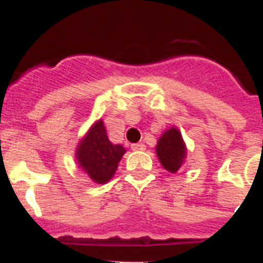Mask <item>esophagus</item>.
I'll return each mask as SVG.
<instances>
[{
    "label": "esophagus",
    "instance_id": "esophagus-1",
    "mask_svg": "<svg viewBox=\"0 0 263 263\" xmlns=\"http://www.w3.org/2000/svg\"><path fill=\"white\" fill-rule=\"evenodd\" d=\"M132 149L133 151H144L145 145L142 142H137V144H132Z\"/></svg>",
    "mask_w": 263,
    "mask_h": 263
}]
</instances>
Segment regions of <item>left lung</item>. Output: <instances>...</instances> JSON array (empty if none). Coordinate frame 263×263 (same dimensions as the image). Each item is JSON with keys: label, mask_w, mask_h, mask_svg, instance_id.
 I'll return each mask as SVG.
<instances>
[{"label": "left lung", "mask_w": 263, "mask_h": 263, "mask_svg": "<svg viewBox=\"0 0 263 263\" xmlns=\"http://www.w3.org/2000/svg\"><path fill=\"white\" fill-rule=\"evenodd\" d=\"M156 153L161 165L170 172H176L183 164L186 146L179 130L171 127L160 137L156 146Z\"/></svg>", "instance_id": "obj_1"}]
</instances>
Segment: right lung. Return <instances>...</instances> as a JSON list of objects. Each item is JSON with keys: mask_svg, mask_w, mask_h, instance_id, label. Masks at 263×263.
<instances>
[{"mask_svg": "<svg viewBox=\"0 0 263 263\" xmlns=\"http://www.w3.org/2000/svg\"><path fill=\"white\" fill-rule=\"evenodd\" d=\"M122 145L111 144L102 121H98L77 148V161L96 183H106L117 171L125 153Z\"/></svg>", "mask_w": 263, "mask_h": 263, "instance_id": "right-lung-1", "label": "right lung"}]
</instances>
